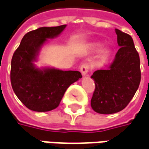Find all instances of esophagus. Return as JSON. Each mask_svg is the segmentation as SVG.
<instances>
[{"label": "esophagus", "mask_w": 149, "mask_h": 149, "mask_svg": "<svg viewBox=\"0 0 149 149\" xmlns=\"http://www.w3.org/2000/svg\"><path fill=\"white\" fill-rule=\"evenodd\" d=\"M80 69H81V72L83 76H86L88 73L89 70H90V64H89V63H86V62L83 63L81 65V68Z\"/></svg>", "instance_id": "1"}]
</instances>
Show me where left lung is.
<instances>
[{"mask_svg": "<svg viewBox=\"0 0 149 149\" xmlns=\"http://www.w3.org/2000/svg\"><path fill=\"white\" fill-rule=\"evenodd\" d=\"M120 49L106 69L95 71L91 76L95 84L91 108L100 114H112L124 109L138 90L140 80V60L132 37L118 29Z\"/></svg>", "mask_w": 149, "mask_h": 149, "instance_id": "obj_1", "label": "left lung"}]
</instances>
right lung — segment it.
<instances>
[{
	"mask_svg": "<svg viewBox=\"0 0 149 149\" xmlns=\"http://www.w3.org/2000/svg\"><path fill=\"white\" fill-rule=\"evenodd\" d=\"M66 25L43 27L26 33L13 54L10 81L19 100L30 110L48 112L56 109L71 84L81 78L78 71L35 67L40 47L47 39L61 33Z\"/></svg>",
	"mask_w": 149,
	"mask_h": 149,
	"instance_id": "right-lung-1",
	"label": "right lung"
}]
</instances>
